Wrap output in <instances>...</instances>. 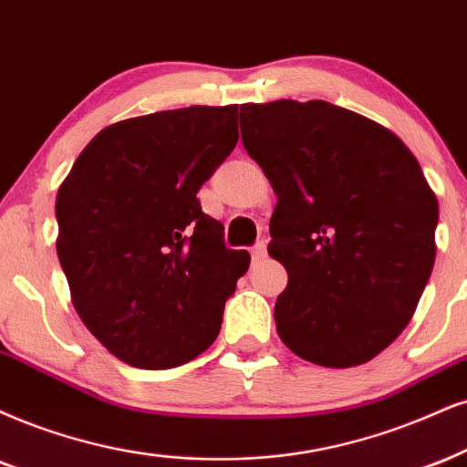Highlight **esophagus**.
I'll list each match as a JSON object with an SVG mask.
<instances>
[{
  "label": "esophagus",
  "instance_id": "esophagus-1",
  "mask_svg": "<svg viewBox=\"0 0 467 467\" xmlns=\"http://www.w3.org/2000/svg\"><path fill=\"white\" fill-rule=\"evenodd\" d=\"M251 255H253V262H262L264 257H266V240H260V243L253 246Z\"/></svg>",
  "mask_w": 467,
  "mask_h": 467
}]
</instances>
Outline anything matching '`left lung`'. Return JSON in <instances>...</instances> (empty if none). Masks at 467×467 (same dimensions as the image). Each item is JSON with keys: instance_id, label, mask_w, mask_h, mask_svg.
<instances>
[{"instance_id": "left-lung-1", "label": "left lung", "mask_w": 467, "mask_h": 467, "mask_svg": "<svg viewBox=\"0 0 467 467\" xmlns=\"http://www.w3.org/2000/svg\"><path fill=\"white\" fill-rule=\"evenodd\" d=\"M243 125L277 194L281 342L316 366L366 364L410 325L433 270L440 205L418 160L383 125L320 99L244 103Z\"/></svg>"}]
</instances>
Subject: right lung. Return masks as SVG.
Masks as SVG:
<instances>
[{
  "label": "right lung",
  "instance_id": "add662e5",
  "mask_svg": "<svg viewBox=\"0 0 467 467\" xmlns=\"http://www.w3.org/2000/svg\"><path fill=\"white\" fill-rule=\"evenodd\" d=\"M238 142V106H190L108 125L56 197L57 260L75 312L125 364H188L221 331L249 270L203 214L199 188Z\"/></svg>",
  "mask_w": 467,
  "mask_h": 467
}]
</instances>
